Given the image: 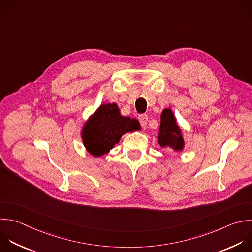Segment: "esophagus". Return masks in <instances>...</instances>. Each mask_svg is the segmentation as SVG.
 I'll use <instances>...</instances> for the list:
<instances>
[{"mask_svg":"<svg viewBox=\"0 0 252 252\" xmlns=\"http://www.w3.org/2000/svg\"><path fill=\"white\" fill-rule=\"evenodd\" d=\"M148 120H149V117L147 114H141L139 115V121H140V124L142 126L143 129H145L147 127V124H148Z\"/></svg>","mask_w":252,"mask_h":252,"instance_id":"34e87169","label":"esophagus"}]
</instances>
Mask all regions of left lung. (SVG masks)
Masks as SVG:
<instances>
[{
	"label": "left lung",
	"instance_id": "1",
	"mask_svg": "<svg viewBox=\"0 0 252 252\" xmlns=\"http://www.w3.org/2000/svg\"><path fill=\"white\" fill-rule=\"evenodd\" d=\"M158 144L162 148L170 147L175 151H180L183 148V139L180 129L169 108L164 109L160 115Z\"/></svg>",
	"mask_w": 252,
	"mask_h": 252
}]
</instances>
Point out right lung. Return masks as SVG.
<instances>
[{"label":"right lung","instance_id":"add662e5","mask_svg":"<svg viewBox=\"0 0 252 252\" xmlns=\"http://www.w3.org/2000/svg\"><path fill=\"white\" fill-rule=\"evenodd\" d=\"M140 130L136 119L123 117L115 103L101 105L84 128L83 140L87 150L99 157L109 152L127 132Z\"/></svg>","mask_w":252,"mask_h":252}]
</instances>
